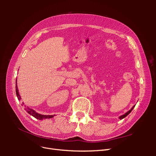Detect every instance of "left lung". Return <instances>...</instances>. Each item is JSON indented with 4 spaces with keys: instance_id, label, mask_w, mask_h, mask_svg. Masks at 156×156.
Listing matches in <instances>:
<instances>
[{
    "instance_id": "left-lung-1",
    "label": "left lung",
    "mask_w": 156,
    "mask_h": 156,
    "mask_svg": "<svg viewBox=\"0 0 156 156\" xmlns=\"http://www.w3.org/2000/svg\"><path fill=\"white\" fill-rule=\"evenodd\" d=\"M134 107H135V105H134V106H133V107H132V108H131V109H130V110H129V111L128 112H127L126 113V114H124V115H122V116H120L119 117V119H120V120H122V119H124V118H125L126 116H127V115H128L129 114V113H130V112H131V111L133 109V108H134Z\"/></svg>"
}]
</instances>
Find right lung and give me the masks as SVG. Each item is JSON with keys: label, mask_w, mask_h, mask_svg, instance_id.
Here are the masks:
<instances>
[{"label": "right lung", "mask_w": 156, "mask_h": 156, "mask_svg": "<svg viewBox=\"0 0 156 156\" xmlns=\"http://www.w3.org/2000/svg\"><path fill=\"white\" fill-rule=\"evenodd\" d=\"M16 95L17 97L18 98L19 100H21V96L19 94V92H18V89H17V80L16 82ZM28 113H29L30 115H31L32 116H34L36 119H38V120H43L45 119H51V118H53L55 115H40L38 114V113L36 112L34 110L31 109V108H27V109H25Z\"/></svg>", "instance_id": "right-lung-1"}]
</instances>
